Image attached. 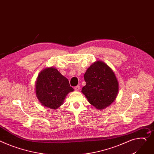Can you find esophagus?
<instances>
[{
	"instance_id": "1",
	"label": "esophagus",
	"mask_w": 154,
	"mask_h": 154,
	"mask_svg": "<svg viewBox=\"0 0 154 154\" xmlns=\"http://www.w3.org/2000/svg\"><path fill=\"white\" fill-rule=\"evenodd\" d=\"M74 89H75V90L76 91H78L79 90V89H80V86H75V87L74 88Z\"/></svg>"
}]
</instances>
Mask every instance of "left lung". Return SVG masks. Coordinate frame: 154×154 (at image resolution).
<instances>
[{"label":"left lung","mask_w":154,"mask_h":154,"mask_svg":"<svg viewBox=\"0 0 154 154\" xmlns=\"http://www.w3.org/2000/svg\"><path fill=\"white\" fill-rule=\"evenodd\" d=\"M84 78L86 85L81 92L94 107L102 110L115 100L119 85L107 64L100 60L94 62L86 70Z\"/></svg>","instance_id":"obj_1"}]
</instances>
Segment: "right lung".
<instances>
[{"mask_svg":"<svg viewBox=\"0 0 154 154\" xmlns=\"http://www.w3.org/2000/svg\"><path fill=\"white\" fill-rule=\"evenodd\" d=\"M73 90L67 78L53 67L42 70L36 82L38 99L41 105L51 109L61 106L66 96Z\"/></svg>","mask_w":154,"mask_h":154,"instance_id":"obj_1","label":"right lung"}]
</instances>
